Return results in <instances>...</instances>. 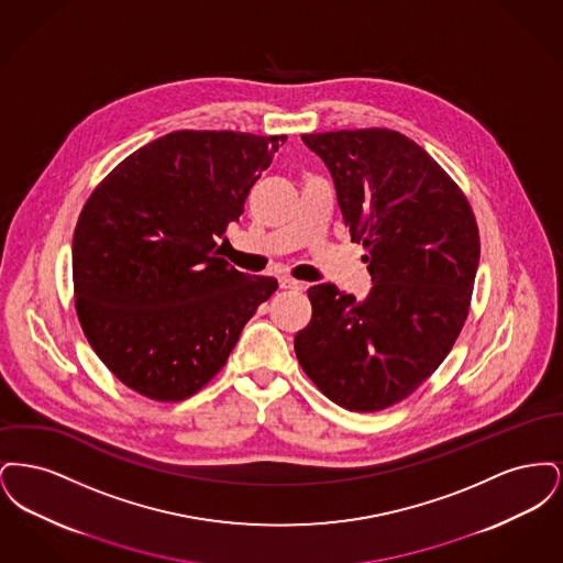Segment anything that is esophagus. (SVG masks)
I'll return each mask as SVG.
<instances>
[{
    "instance_id": "obj_1",
    "label": "esophagus",
    "mask_w": 563,
    "mask_h": 563,
    "mask_svg": "<svg viewBox=\"0 0 563 563\" xmlns=\"http://www.w3.org/2000/svg\"><path fill=\"white\" fill-rule=\"evenodd\" d=\"M278 285H280V289H289V291H299V289H303V283L294 280V278H287V276H280V278H278Z\"/></svg>"
}]
</instances>
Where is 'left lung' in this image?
<instances>
[{
  "label": "left lung",
  "instance_id": "8db88e82",
  "mask_svg": "<svg viewBox=\"0 0 563 563\" xmlns=\"http://www.w3.org/2000/svg\"><path fill=\"white\" fill-rule=\"evenodd\" d=\"M329 168L372 274L365 299L324 283L295 354L324 397L350 411L407 399L454 346L479 266V230L454 179L388 129L301 134Z\"/></svg>",
  "mask_w": 563,
  "mask_h": 563
}]
</instances>
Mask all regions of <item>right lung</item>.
Segmentation results:
<instances>
[{
    "label": "right lung",
    "mask_w": 563,
    "mask_h": 563,
    "mask_svg": "<svg viewBox=\"0 0 563 563\" xmlns=\"http://www.w3.org/2000/svg\"><path fill=\"white\" fill-rule=\"evenodd\" d=\"M287 136L177 131L95 188L74 232L84 335L124 386L184 401L225 365L242 327L278 289L219 257L217 241Z\"/></svg>",
    "instance_id": "1"
}]
</instances>
